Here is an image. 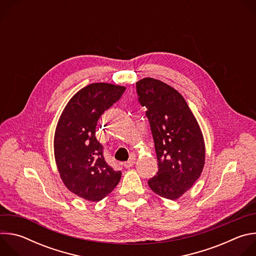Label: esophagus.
<instances>
[{
	"label": "esophagus",
	"instance_id": "34e87169",
	"mask_svg": "<svg viewBox=\"0 0 256 256\" xmlns=\"http://www.w3.org/2000/svg\"><path fill=\"white\" fill-rule=\"evenodd\" d=\"M134 158H132L130 160H128V161H126V162H124V166L126 168H130L132 166H134Z\"/></svg>",
	"mask_w": 256,
	"mask_h": 256
}]
</instances>
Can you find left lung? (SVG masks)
<instances>
[{
	"label": "left lung",
	"mask_w": 256,
	"mask_h": 256,
	"mask_svg": "<svg viewBox=\"0 0 256 256\" xmlns=\"http://www.w3.org/2000/svg\"><path fill=\"white\" fill-rule=\"evenodd\" d=\"M136 86L138 102L147 108L158 160V172L148 184L158 196L175 200L202 174V132L186 99L174 88L153 78H144Z\"/></svg>",
	"instance_id": "left-lung-1"
}]
</instances>
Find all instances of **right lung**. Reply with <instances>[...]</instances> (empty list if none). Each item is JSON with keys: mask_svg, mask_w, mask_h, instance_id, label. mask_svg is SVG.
Wrapping results in <instances>:
<instances>
[{"mask_svg": "<svg viewBox=\"0 0 256 256\" xmlns=\"http://www.w3.org/2000/svg\"><path fill=\"white\" fill-rule=\"evenodd\" d=\"M124 91V86L90 84L70 99L58 122L54 140L58 170L66 188L86 200H101L120 180L122 172L106 163L95 132L99 118Z\"/></svg>", "mask_w": 256, "mask_h": 256, "instance_id": "obj_1", "label": "right lung"}]
</instances>
